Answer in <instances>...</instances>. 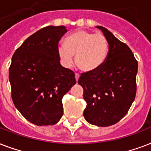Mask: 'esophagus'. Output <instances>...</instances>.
I'll list each match as a JSON object with an SVG mask.
<instances>
[{
  "label": "esophagus",
  "instance_id": "esophagus-1",
  "mask_svg": "<svg viewBox=\"0 0 151 151\" xmlns=\"http://www.w3.org/2000/svg\"><path fill=\"white\" fill-rule=\"evenodd\" d=\"M79 73H76V81H78V79H79Z\"/></svg>",
  "mask_w": 151,
  "mask_h": 151
}]
</instances>
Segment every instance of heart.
Wrapping results in <instances>:
<instances>
[{"label":"heart","instance_id":"heart-1","mask_svg":"<svg viewBox=\"0 0 151 151\" xmlns=\"http://www.w3.org/2000/svg\"><path fill=\"white\" fill-rule=\"evenodd\" d=\"M109 53L108 41L102 34H94L80 30L65 38V45L58 46V55L66 67L76 63L83 72H93L101 67Z\"/></svg>","mask_w":151,"mask_h":151}]
</instances>
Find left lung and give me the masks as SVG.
I'll list each match as a JSON object with an SVG mask.
<instances>
[{"instance_id":"8db88e82","label":"left lung","mask_w":151,"mask_h":151,"mask_svg":"<svg viewBox=\"0 0 151 151\" xmlns=\"http://www.w3.org/2000/svg\"><path fill=\"white\" fill-rule=\"evenodd\" d=\"M109 43L103 65L82 73L78 83L83 88L86 102L83 116L88 123L107 127L126 115L136 94L138 62L130 48L106 28L97 26Z\"/></svg>"}]
</instances>
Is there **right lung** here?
<instances>
[{
  "label": "right lung",
  "instance_id": "right-lung-1",
  "mask_svg": "<svg viewBox=\"0 0 151 151\" xmlns=\"http://www.w3.org/2000/svg\"><path fill=\"white\" fill-rule=\"evenodd\" d=\"M68 30L49 26L26 39L9 67L12 99L16 109L38 126L57 124L64 113L62 99L76 81L60 63L58 42Z\"/></svg>",
  "mask_w": 151,
  "mask_h": 151
}]
</instances>
